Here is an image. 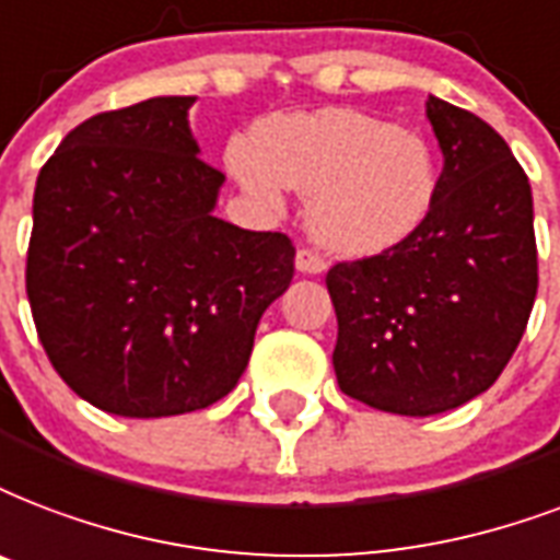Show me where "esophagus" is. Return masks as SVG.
Instances as JSON below:
<instances>
[{"label": "esophagus", "mask_w": 560, "mask_h": 560, "mask_svg": "<svg viewBox=\"0 0 560 560\" xmlns=\"http://www.w3.org/2000/svg\"><path fill=\"white\" fill-rule=\"evenodd\" d=\"M296 270L308 272V276H317V272L326 270V258H323L317 249L299 246V249H296Z\"/></svg>", "instance_id": "34e87169"}]
</instances>
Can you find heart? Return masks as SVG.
<instances>
[{
  "mask_svg": "<svg viewBox=\"0 0 560 560\" xmlns=\"http://www.w3.org/2000/svg\"><path fill=\"white\" fill-rule=\"evenodd\" d=\"M232 166L261 199H279V185L311 199V237L340 255L402 243L438 196L432 147L352 108L270 119L255 128V152L234 149Z\"/></svg>",
  "mask_w": 560,
  "mask_h": 560,
  "instance_id": "b5f03b06",
  "label": "heart"
}]
</instances>
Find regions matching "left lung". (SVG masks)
Returning <instances> with one entry per match:
<instances>
[{
  "instance_id": "left-lung-1",
  "label": "left lung",
  "mask_w": 560,
  "mask_h": 560,
  "mask_svg": "<svg viewBox=\"0 0 560 560\" xmlns=\"http://www.w3.org/2000/svg\"><path fill=\"white\" fill-rule=\"evenodd\" d=\"M443 152L425 223L326 276L335 373L358 402L432 417L488 390L514 355L537 296L532 187L497 131L429 96Z\"/></svg>"
}]
</instances>
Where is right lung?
<instances>
[{
    "instance_id": "obj_1",
    "label": "right lung",
    "mask_w": 560,
    "mask_h": 560,
    "mask_svg": "<svg viewBox=\"0 0 560 560\" xmlns=\"http://www.w3.org/2000/svg\"><path fill=\"white\" fill-rule=\"evenodd\" d=\"M194 96L84 119L43 164L25 293L55 373L119 417H176L232 390L296 246L213 217L225 176L187 128Z\"/></svg>"
}]
</instances>
